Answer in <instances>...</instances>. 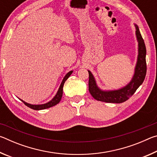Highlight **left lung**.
Wrapping results in <instances>:
<instances>
[{
    "mask_svg": "<svg viewBox=\"0 0 157 157\" xmlns=\"http://www.w3.org/2000/svg\"><path fill=\"white\" fill-rule=\"evenodd\" d=\"M136 28V36L138 41V57L134 73L132 78L126 86L116 90H102L98 86L96 80L91 71L88 70L89 91L94 99L98 101L110 103L123 102L132 96L144 81L147 66H146V48L144 40L142 38L139 27Z\"/></svg>",
    "mask_w": 157,
    "mask_h": 157,
    "instance_id": "1",
    "label": "left lung"
}]
</instances>
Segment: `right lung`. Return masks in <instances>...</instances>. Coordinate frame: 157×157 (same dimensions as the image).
<instances>
[{
	"label": "right lung",
	"mask_w": 157,
	"mask_h": 157,
	"mask_svg": "<svg viewBox=\"0 0 157 157\" xmlns=\"http://www.w3.org/2000/svg\"><path fill=\"white\" fill-rule=\"evenodd\" d=\"M73 72V71H69V72L67 73V74H66V75L64 76V78H63V79H62V82L60 84L59 88V89H58L56 95H55L54 98H53L51 100L49 101V102L45 103V104H41V105H32V104H29V103L26 102H25V101H23L22 100H21V99L20 100L22 101V102L24 103V104L26 106H27V107L33 109H34V110L45 109L50 108L51 107H53V106L57 105L58 103L60 102L61 99H62V95H63V84H64L65 82L66 81V79H67L69 78V77H70V75H71V74H72Z\"/></svg>",
	"instance_id": "obj_1"
}]
</instances>
